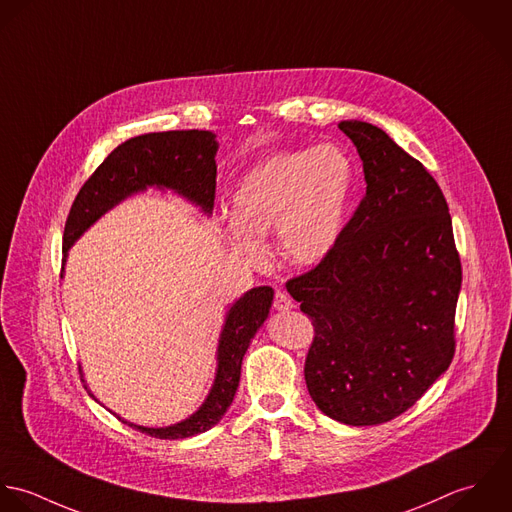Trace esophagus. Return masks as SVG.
<instances>
[{
  "instance_id": "obj_1",
  "label": "esophagus",
  "mask_w": 512,
  "mask_h": 512,
  "mask_svg": "<svg viewBox=\"0 0 512 512\" xmlns=\"http://www.w3.org/2000/svg\"><path fill=\"white\" fill-rule=\"evenodd\" d=\"M273 307L277 308V310H291L295 305H293V299L287 293L277 291L275 299H273Z\"/></svg>"
}]
</instances>
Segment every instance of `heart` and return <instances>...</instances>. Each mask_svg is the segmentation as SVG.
<instances>
[{"label":"heart","mask_w":512,"mask_h":512,"mask_svg":"<svg viewBox=\"0 0 512 512\" xmlns=\"http://www.w3.org/2000/svg\"><path fill=\"white\" fill-rule=\"evenodd\" d=\"M350 184V160L332 144L265 160L233 192L235 223L227 229L233 249L249 261H261L263 239L275 229L287 261H320L340 233Z\"/></svg>","instance_id":"b5f03b06"}]
</instances>
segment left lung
Masks as SVG:
<instances>
[{
    "label": "left lung",
    "mask_w": 512,
    "mask_h": 512,
    "mask_svg": "<svg viewBox=\"0 0 512 512\" xmlns=\"http://www.w3.org/2000/svg\"><path fill=\"white\" fill-rule=\"evenodd\" d=\"M366 194L316 267L287 281L312 320L308 394L346 425L386 423L449 368L461 259L433 176L382 128L342 120Z\"/></svg>",
    "instance_id": "left-lung-1"
}]
</instances>
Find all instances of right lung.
Instances as JSON below:
<instances>
[{"mask_svg":"<svg viewBox=\"0 0 512 512\" xmlns=\"http://www.w3.org/2000/svg\"><path fill=\"white\" fill-rule=\"evenodd\" d=\"M215 150V136L207 130L150 132L118 144L83 184L71 205L65 221L63 251L67 253L79 235L106 209L146 186L178 190L209 211L215 200ZM271 303L273 289L257 287L231 307L219 338L213 388L204 406L190 419L160 429L122 421L156 439H184L213 427L233 402L243 356L257 328L265 322Z\"/></svg>","mask_w":512,"mask_h":512,"instance_id":"1","label":"right lung"}]
</instances>
